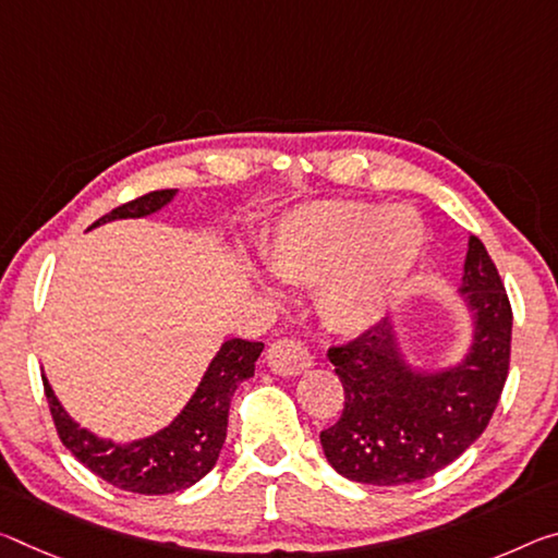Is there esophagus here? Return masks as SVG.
<instances>
[{
	"instance_id": "34e87169",
	"label": "esophagus",
	"mask_w": 558,
	"mask_h": 558,
	"mask_svg": "<svg viewBox=\"0 0 558 558\" xmlns=\"http://www.w3.org/2000/svg\"><path fill=\"white\" fill-rule=\"evenodd\" d=\"M268 365L276 375H300L313 365V357L303 340L280 338L268 348Z\"/></svg>"
}]
</instances>
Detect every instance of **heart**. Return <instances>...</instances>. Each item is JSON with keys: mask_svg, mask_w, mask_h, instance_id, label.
<instances>
[{"mask_svg": "<svg viewBox=\"0 0 558 558\" xmlns=\"http://www.w3.org/2000/svg\"><path fill=\"white\" fill-rule=\"evenodd\" d=\"M424 245V226L404 206L330 201L295 210L265 247V263L293 282H320V311L340 330L385 313Z\"/></svg>", "mask_w": 558, "mask_h": 558, "instance_id": "1", "label": "heart"}]
</instances>
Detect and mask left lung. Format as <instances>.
<instances>
[{"label": "left lung", "instance_id": "8db88e82", "mask_svg": "<svg viewBox=\"0 0 558 558\" xmlns=\"http://www.w3.org/2000/svg\"><path fill=\"white\" fill-rule=\"evenodd\" d=\"M462 293L476 317V338L452 373L420 377L407 369L385 320L327 350L344 390L340 420L320 432L335 472L362 484H412L452 464L486 429L509 375L514 315L476 235Z\"/></svg>", "mask_w": 558, "mask_h": 558}]
</instances>
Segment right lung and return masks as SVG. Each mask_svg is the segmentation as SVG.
<instances>
[{
	"label": "right lung",
	"instance_id": "right-lung-1",
	"mask_svg": "<svg viewBox=\"0 0 558 558\" xmlns=\"http://www.w3.org/2000/svg\"><path fill=\"white\" fill-rule=\"evenodd\" d=\"M173 189L151 191L129 203H121L109 214L101 216L94 226L117 218H138L154 214L173 198ZM92 226V228H94ZM263 352V342L253 340H228L216 360L210 362L206 377L193 395L189 407L179 414L171 427L158 435L134 441V445H113L94 437L92 432L78 427L61 410L54 392L44 379V395H47L51 420H54L57 435L69 452L82 462L88 472L101 476L119 489L136 494H173L185 486L196 484L214 470L226 441L228 407L231 397L243 379L253 377L255 360Z\"/></svg>",
	"mask_w": 558,
	"mask_h": 558
}]
</instances>
